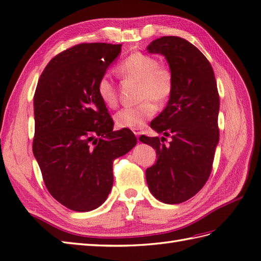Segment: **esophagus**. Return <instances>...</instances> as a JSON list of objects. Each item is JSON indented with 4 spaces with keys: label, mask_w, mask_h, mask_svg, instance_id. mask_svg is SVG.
<instances>
[{
    "label": "esophagus",
    "mask_w": 261,
    "mask_h": 261,
    "mask_svg": "<svg viewBox=\"0 0 261 261\" xmlns=\"http://www.w3.org/2000/svg\"><path fill=\"white\" fill-rule=\"evenodd\" d=\"M134 134L137 136V138H139V136L141 135V131L139 129H134Z\"/></svg>",
    "instance_id": "34e87169"
}]
</instances>
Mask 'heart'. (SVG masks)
I'll return each mask as SVG.
<instances>
[{
	"instance_id": "heart-1",
	"label": "heart",
	"mask_w": 261,
	"mask_h": 261,
	"mask_svg": "<svg viewBox=\"0 0 261 261\" xmlns=\"http://www.w3.org/2000/svg\"><path fill=\"white\" fill-rule=\"evenodd\" d=\"M118 73L125 81L139 83L138 97L141 102L136 107L120 110L114 116L115 124L125 129H139L146 121L154 115L156 103L164 104L174 93L175 80L173 71L167 66L159 64L157 58L141 51L126 56L116 67ZM96 93L105 107L115 109L119 104V93L109 76L99 77L96 83Z\"/></svg>"
}]
</instances>
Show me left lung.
<instances>
[{"label": "left lung", "instance_id": "left-lung-1", "mask_svg": "<svg viewBox=\"0 0 261 261\" xmlns=\"http://www.w3.org/2000/svg\"><path fill=\"white\" fill-rule=\"evenodd\" d=\"M148 51L167 59L175 88L167 107L150 123L164 137L139 139L157 152L146 179L160 202L178 204L201 191L212 171L220 137L218 86L206 57L185 39L162 37L148 46ZM165 136L171 137L168 145H164Z\"/></svg>", "mask_w": 261, "mask_h": 261}]
</instances>
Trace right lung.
<instances>
[{"label": "right lung", "instance_id": "add662e5", "mask_svg": "<svg viewBox=\"0 0 261 261\" xmlns=\"http://www.w3.org/2000/svg\"><path fill=\"white\" fill-rule=\"evenodd\" d=\"M121 45L80 43L55 56L33 96L32 150L51 196L69 210L102 205L113 185V160L137 138L114 122L96 93V83L119 56Z\"/></svg>", "mask_w": 261, "mask_h": 261}]
</instances>
